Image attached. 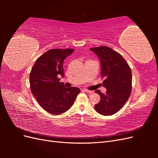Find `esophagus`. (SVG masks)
I'll list each match as a JSON object with an SVG mask.
<instances>
[{
  "mask_svg": "<svg viewBox=\"0 0 158 158\" xmlns=\"http://www.w3.org/2000/svg\"><path fill=\"white\" fill-rule=\"evenodd\" d=\"M82 90L84 91V92H87V93H89V94H92V93H93V92H94L93 91L88 90V89H83Z\"/></svg>",
  "mask_w": 158,
  "mask_h": 158,
  "instance_id": "obj_1",
  "label": "esophagus"
}]
</instances>
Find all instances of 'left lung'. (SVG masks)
Returning a JSON list of instances; mask_svg holds the SVG:
<instances>
[{"label":"left lung","mask_w":158,"mask_h":158,"mask_svg":"<svg viewBox=\"0 0 158 158\" xmlns=\"http://www.w3.org/2000/svg\"><path fill=\"white\" fill-rule=\"evenodd\" d=\"M101 63V76L105 79L103 86L106 94L99 90L101 99L94 108L102 115H112L120 110L127 102L131 93L132 73L127 61L115 51L106 46L91 48Z\"/></svg>","instance_id":"1"}]
</instances>
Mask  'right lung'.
I'll list each match as a JSON object with an SVG mask.
<instances>
[{"label": "right lung", "instance_id": "add662e5", "mask_svg": "<svg viewBox=\"0 0 158 158\" xmlns=\"http://www.w3.org/2000/svg\"><path fill=\"white\" fill-rule=\"evenodd\" d=\"M73 49L47 51L37 59L30 74L31 92L38 103L52 114L66 112L73 106L80 89L66 88L59 82L63 77V62L74 52Z\"/></svg>", "mask_w": 158, "mask_h": 158}]
</instances>
